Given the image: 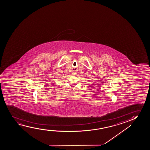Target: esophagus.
Returning <instances> with one entry per match:
<instances>
[{
  "label": "esophagus",
  "mask_w": 150,
  "mask_h": 150,
  "mask_svg": "<svg viewBox=\"0 0 150 150\" xmlns=\"http://www.w3.org/2000/svg\"><path fill=\"white\" fill-rule=\"evenodd\" d=\"M74 74V75H75V73H74V74Z\"/></svg>",
  "instance_id": "obj_1"
}]
</instances>
